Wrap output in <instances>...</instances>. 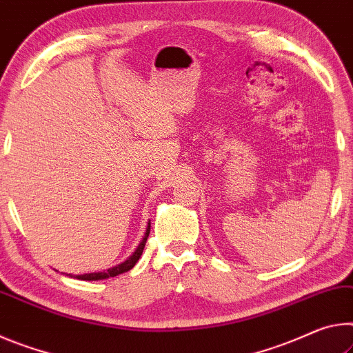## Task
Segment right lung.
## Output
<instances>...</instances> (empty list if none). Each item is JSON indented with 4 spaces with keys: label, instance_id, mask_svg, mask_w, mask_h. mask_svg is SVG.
I'll use <instances>...</instances> for the list:
<instances>
[{
    "label": "right lung",
    "instance_id": "right-lung-1",
    "mask_svg": "<svg viewBox=\"0 0 353 353\" xmlns=\"http://www.w3.org/2000/svg\"><path fill=\"white\" fill-rule=\"evenodd\" d=\"M150 234V222L147 225V230H145V234H143V238L141 241V244L137 245V248L134 250V253L128 258L125 259L123 263H120L117 265H114V268L108 269V270H103V272H94V274H84V275H77L78 280H88V281H95V280H105L109 279V276H115V275H120L123 272H128L130 269H132L136 265V263L139 261V258H141L142 252H143V247H145V242L147 238Z\"/></svg>",
    "mask_w": 353,
    "mask_h": 353
}]
</instances>
